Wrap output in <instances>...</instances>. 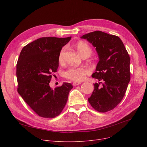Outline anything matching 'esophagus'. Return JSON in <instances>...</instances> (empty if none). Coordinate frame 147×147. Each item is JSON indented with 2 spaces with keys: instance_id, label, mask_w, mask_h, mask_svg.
<instances>
[{
  "instance_id": "obj_1",
  "label": "esophagus",
  "mask_w": 147,
  "mask_h": 147,
  "mask_svg": "<svg viewBox=\"0 0 147 147\" xmlns=\"http://www.w3.org/2000/svg\"><path fill=\"white\" fill-rule=\"evenodd\" d=\"M81 84V82H74L73 83V86H77V85H79V84Z\"/></svg>"
}]
</instances>
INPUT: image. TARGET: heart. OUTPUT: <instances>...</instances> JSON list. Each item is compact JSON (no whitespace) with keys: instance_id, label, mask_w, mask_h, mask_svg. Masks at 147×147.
<instances>
[{"instance_id":"obj_1","label":"heart","mask_w":147,"mask_h":147,"mask_svg":"<svg viewBox=\"0 0 147 147\" xmlns=\"http://www.w3.org/2000/svg\"><path fill=\"white\" fill-rule=\"evenodd\" d=\"M75 48L82 57L89 55L92 53V49L90 46L84 42H79L75 45ZM65 49L63 48L60 52L58 60L59 62L63 61V55ZM90 72V69L86 66L75 67L72 66L69 67L64 72V76L68 80L74 82L83 80L85 76L88 75Z\"/></svg>"}]
</instances>
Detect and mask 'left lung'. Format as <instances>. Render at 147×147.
Instances as JSON below:
<instances>
[{
    "label": "left lung",
    "mask_w": 147,
    "mask_h": 147,
    "mask_svg": "<svg viewBox=\"0 0 147 147\" xmlns=\"http://www.w3.org/2000/svg\"><path fill=\"white\" fill-rule=\"evenodd\" d=\"M92 44L99 61L92 78L101 81L94 83V90L88 101L100 113L114 109L124 97L130 79V57L120 38L112 34L95 31L81 37Z\"/></svg>",
    "instance_id": "obj_1"
}]
</instances>
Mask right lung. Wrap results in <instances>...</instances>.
<instances>
[{"label": "right lung", "instance_id": "obj_1", "mask_svg": "<svg viewBox=\"0 0 147 147\" xmlns=\"http://www.w3.org/2000/svg\"><path fill=\"white\" fill-rule=\"evenodd\" d=\"M71 37H43L25 46L17 64V91L38 116L51 119L59 115L73 88L69 83L52 89L53 73L57 71L58 57Z\"/></svg>", "mask_w": 147, "mask_h": 147}]
</instances>
